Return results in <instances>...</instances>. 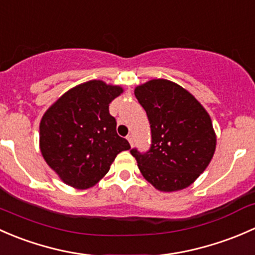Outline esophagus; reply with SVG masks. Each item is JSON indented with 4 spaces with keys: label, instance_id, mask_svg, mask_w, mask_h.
<instances>
[{
    "label": "esophagus",
    "instance_id": "obj_1",
    "mask_svg": "<svg viewBox=\"0 0 255 255\" xmlns=\"http://www.w3.org/2000/svg\"><path fill=\"white\" fill-rule=\"evenodd\" d=\"M127 138H128V143H130V146H131V147H132V146H133V136H132V135H128Z\"/></svg>",
    "mask_w": 255,
    "mask_h": 255
}]
</instances>
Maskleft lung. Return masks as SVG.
<instances>
[{
    "instance_id": "8db88e82",
    "label": "left lung",
    "mask_w": 255,
    "mask_h": 255,
    "mask_svg": "<svg viewBox=\"0 0 255 255\" xmlns=\"http://www.w3.org/2000/svg\"><path fill=\"white\" fill-rule=\"evenodd\" d=\"M151 125V147L136 148L143 178L161 191H177L193 184L206 169L216 148V133L207 112L195 97L168 80H151L135 88Z\"/></svg>"
}]
</instances>
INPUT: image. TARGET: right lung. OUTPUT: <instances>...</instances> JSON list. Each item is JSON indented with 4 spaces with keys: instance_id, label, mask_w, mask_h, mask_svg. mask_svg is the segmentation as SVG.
I'll return each instance as SVG.
<instances>
[{
    "instance_id": "right-lung-1",
    "label": "right lung",
    "mask_w": 255,
    "mask_h": 255,
    "mask_svg": "<svg viewBox=\"0 0 255 255\" xmlns=\"http://www.w3.org/2000/svg\"><path fill=\"white\" fill-rule=\"evenodd\" d=\"M123 92L120 86L88 81L62 94L41 118V154L67 185L92 188L108 173L118 153L130 149L109 114L110 102Z\"/></svg>"
}]
</instances>
